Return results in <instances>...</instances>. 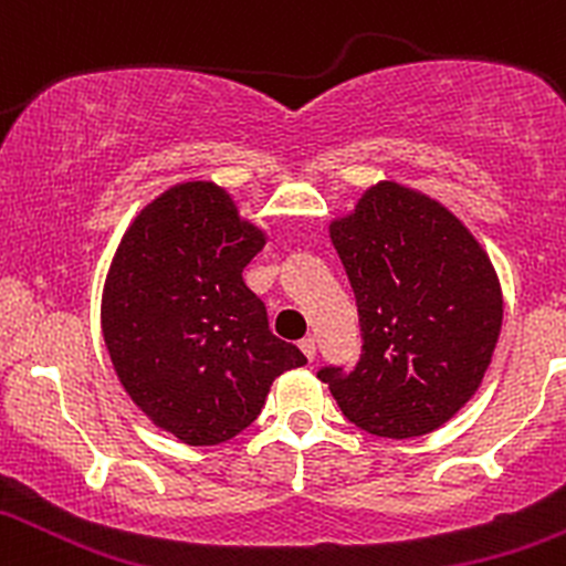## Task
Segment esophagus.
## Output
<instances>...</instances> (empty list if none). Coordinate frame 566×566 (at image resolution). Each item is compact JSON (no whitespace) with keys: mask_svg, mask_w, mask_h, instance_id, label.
Listing matches in <instances>:
<instances>
[{"mask_svg":"<svg viewBox=\"0 0 566 566\" xmlns=\"http://www.w3.org/2000/svg\"><path fill=\"white\" fill-rule=\"evenodd\" d=\"M300 350H302L304 355H307V360H315V350H317V347H315L313 336H304V339L300 342Z\"/></svg>","mask_w":566,"mask_h":566,"instance_id":"esophagus-1","label":"esophagus"}]
</instances>
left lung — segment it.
Returning a JSON list of instances; mask_svg holds the SVG:
<instances>
[{"label":"left lung","instance_id":"left-lung-1","mask_svg":"<svg viewBox=\"0 0 566 566\" xmlns=\"http://www.w3.org/2000/svg\"><path fill=\"white\" fill-rule=\"evenodd\" d=\"M332 243L360 315V360L326 366L342 415L382 438L441 428L479 390L500 326L503 291L473 232L441 202L379 181L334 219Z\"/></svg>","mask_w":566,"mask_h":566}]
</instances>
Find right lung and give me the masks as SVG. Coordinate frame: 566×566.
<instances>
[{
	"mask_svg": "<svg viewBox=\"0 0 566 566\" xmlns=\"http://www.w3.org/2000/svg\"><path fill=\"white\" fill-rule=\"evenodd\" d=\"M266 232L213 181H184L142 208L119 240L101 328L133 403L189 447L230 441L256 420L272 382L307 364L277 339L245 264Z\"/></svg>",
	"mask_w": 566,
	"mask_h": 566,
	"instance_id": "obj_1",
	"label": "right lung"
}]
</instances>
